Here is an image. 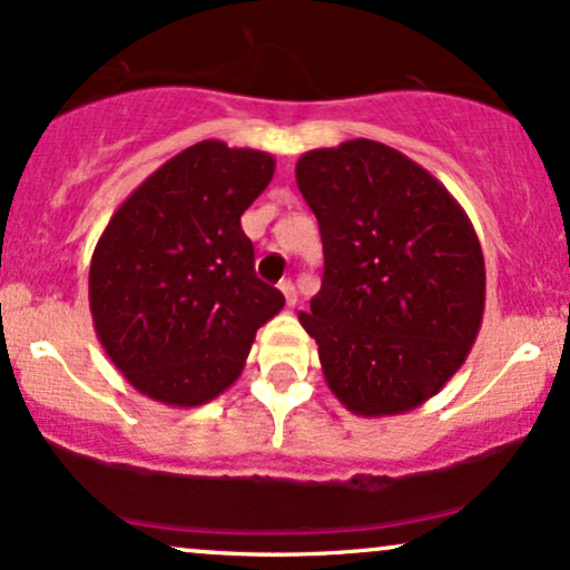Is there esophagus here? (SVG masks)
I'll use <instances>...</instances> for the list:
<instances>
[{
  "label": "esophagus",
  "instance_id": "obj_1",
  "mask_svg": "<svg viewBox=\"0 0 570 570\" xmlns=\"http://www.w3.org/2000/svg\"><path fill=\"white\" fill-rule=\"evenodd\" d=\"M281 292H284V297H286V307L297 305V292H294L292 281H281Z\"/></svg>",
  "mask_w": 570,
  "mask_h": 570
}]
</instances>
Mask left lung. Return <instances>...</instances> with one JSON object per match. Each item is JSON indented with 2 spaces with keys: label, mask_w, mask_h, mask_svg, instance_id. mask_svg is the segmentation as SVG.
I'll return each instance as SVG.
<instances>
[{
  "label": "left lung",
  "mask_w": 570,
  "mask_h": 570,
  "mask_svg": "<svg viewBox=\"0 0 570 570\" xmlns=\"http://www.w3.org/2000/svg\"><path fill=\"white\" fill-rule=\"evenodd\" d=\"M324 244L322 289L299 324L326 385L353 415L440 394L485 313V257L448 187L389 144L311 149L294 168Z\"/></svg>",
  "instance_id": "1"
}]
</instances>
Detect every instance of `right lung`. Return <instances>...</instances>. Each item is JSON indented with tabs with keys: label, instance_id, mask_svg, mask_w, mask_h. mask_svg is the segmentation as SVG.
I'll return each mask as SVG.
<instances>
[{
	"label": "right lung",
	"instance_id": "right-lung-1",
	"mask_svg": "<svg viewBox=\"0 0 570 570\" xmlns=\"http://www.w3.org/2000/svg\"><path fill=\"white\" fill-rule=\"evenodd\" d=\"M276 158L206 139L149 174L112 214L90 259L98 343L144 396L200 407L238 381L284 294L254 276L240 214Z\"/></svg>",
	"mask_w": 570,
	"mask_h": 570
}]
</instances>
